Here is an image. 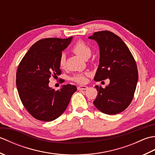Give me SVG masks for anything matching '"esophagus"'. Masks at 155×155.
I'll return each mask as SVG.
<instances>
[{"label": "esophagus", "instance_id": "obj_1", "mask_svg": "<svg viewBox=\"0 0 155 155\" xmlns=\"http://www.w3.org/2000/svg\"><path fill=\"white\" fill-rule=\"evenodd\" d=\"M87 88H88V87L83 86V85H79V86L77 87L78 90H87Z\"/></svg>", "mask_w": 155, "mask_h": 155}]
</instances>
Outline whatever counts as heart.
Wrapping results in <instances>:
<instances>
[{
  "label": "heart",
  "mask_w": 155,
  "mask_h": 155,
  "mask_svg": "<svg viewBox=\"0 0 155 155\" xmlns=\"http://www.w3.org/2000/svg\"><path fill=\"white\" fill-rule=\"evenodd\" d=\"M72 51L75 54L80 56L84 59H87L91 56V48L87 43L83 41H78L72 48ZM59 67L61 68H64L66 65V56L64 53L61 54L58 60ZM88 73L77 74L72 77V79L78 83H84L87 81L86 77Z\"/></svg>",
  "instance_id": "obj_1"
}]
</instances>
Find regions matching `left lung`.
Segmentation results:
<instances>
[{"mask_svg":"<svg viewBox=\"0 0 155 155\" xmlns=\"http://www.w3.org/2000/svg\"><path fill=\"white\" fill-rule=\"evenodd\" d=\"M88 38L96 41L100 48V62L94 81L110 79L104 88L95 86L98 94L93 103L103 113H120L134 97L139 78L136 61L126 44L113 32L98 31Z\"/></svg>","mask_w":155,"mask_h":155,"instance_id":"8db88e82","label":"left lung"}]
</instances>
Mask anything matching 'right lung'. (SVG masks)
<instances>
[{
  "instance_id": "1",
  "label": "right lung",
  "mask_w": 155,
  "mask_h": 155,
  "mask_svg": "<svg viewBox=\"0 0 155 155\" xmlns=\"http://www.w3.org/2000/svg\"><path fill=\"white\" fill-rule=\"evenodd\" d=\"M72 38L41 39L32 46L18 64L16 84L19 97L36 119L48 122L60 117L77 91V87L70 84L57 91L48 87L49 78L61 74L59 57Z\"/></svg>"
}]
</instances>
